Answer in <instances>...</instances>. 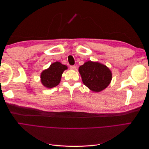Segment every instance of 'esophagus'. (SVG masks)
Instances as JSON below:
<instances>
[{
	"instance_id": "esophagus-1",
	"label": "esophagus",
	"mask_w": 149,
	"mask_h": 149,
	"mask_svg": "<svg viewBox=\"0 0 149 149\" xmlns=\"http://www.w3.org/2000/svg\"><path fill=\"white\" fill-rule=\"evenodd\" d=\"M70 70H76V66L72 65V66H70Z\"/></svg>"
}]
</instances>
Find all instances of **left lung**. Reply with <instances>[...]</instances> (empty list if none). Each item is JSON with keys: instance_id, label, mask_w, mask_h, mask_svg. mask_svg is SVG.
<instances>
[{"instance_id": "8db88e82", "label": "left lung", "mask_w": 149, "mask_h": 149, "mask_svg": "<svg viewBox=\"0 0 149 149\" xmlns=\"http://www.w3.org/2000/svg\"><path fill=\"white\" fill-rule=\"evenodd\" d=\"M84 84L94 92H100L106 88L112 79L109 68L98 62L88 61L78 70Z\"/></svg>"}]
</instances>
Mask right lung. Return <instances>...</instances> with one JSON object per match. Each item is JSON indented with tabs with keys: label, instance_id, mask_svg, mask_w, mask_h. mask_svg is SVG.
I'll list each match as a JSON object with an SVG mask.
<instances>
[{
	"label": "right lung",
	"instance_id": "obj_1",
	"mask_svg": "<svg viewBox=\"0 0 149 149\" xmlns=\"http://www.w3.org/2000/svg\"><path fill=\"white\" fill-rule=\"evenodd\" d=\"M68 69V67L56 61L52 63L48 69L42 71L40 75L41 82L45 87L52 88L56 86L60 83L63 71Z\"/></svg>",
	"mask_w": 149,
	"mask_h": 149
}]
</instances>
